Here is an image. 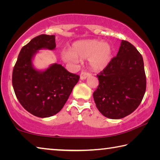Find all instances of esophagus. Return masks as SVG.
<instances>
[{
    "label": "esophagus",
    "instance_id": "esophagus-1",
    "mask_svg": "<svg viewBox=\"0 0 160 160\" xmlns=\"http://www.w3.org/2000/svg\"><path fill=\"white\" fill-rule=\"evenodd\" d=\"M92 74L90 73V72H86V71H85V70H82V71L81 72V73H80V79L81 80L86 79L87 78H88V76H90Z\"/></svg>",
    "mask_w": 160,
    "mask_h": 160
}]
</instances>
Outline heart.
<instances>
[{"mask_svg":"<svg viewBox=\"0 0 160 160\" xmlns=\"http://www.w3.org/2000/svg\"><path fill=\"white\" fill-rule=\"evenodd\" d=\"M112 57V48L107 42L97 39L81 40L75 42L70 49V53L63 55L64 60L75 61L77 58H88L94 70H102L110 63Z\"/></svg>","mask_w":160,"mask_h":160,"instance_id":"b5f03b06","label":"heart"}]
</instances>
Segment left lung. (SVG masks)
<instances>
[{
  "label": "left lung",
  "mask_w": 160,
  "mask_h": 160,
  "mask_svg": "<svg viewBox=\"0 0 160 160\" xmlns=\"http://www.w3.org/2000/svg\"><path fill=\"white\" fill-rule=\"evenodd\" d=\"M97 77L99 85L93 97L102 115L122 118L138 107L146 90V75L142 56L131 43L122 40L117 55Z\"/></svg>",
  "instance_id": "left-lung-1"
}]
</instances>
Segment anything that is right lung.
Returning <instances> with one entry per match:
<instances>
[{"instance_id":"obj_1","label":"right lung","mask_w":160,"mask_h":160,"mask_svg":"<svg viewBox=\"0 0 160 160\" xmlns=\"http://www.w3.org/2000/svg\"><path fill=\"white\" fill-rule=\"evenodd\" d=\"M55 35L41 34L22 48L12 70V82L19 102L32 114L46 118L60 112L80 76L53 64L43 72L32 66V58L41 48L54 49Z\"/></svg>"}]
</instances>
